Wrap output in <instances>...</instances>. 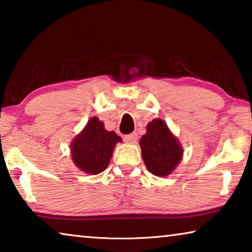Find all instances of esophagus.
<instances>
[{
  "label": "esophagus",
  "mask_w": 252,
  "mask_h": 252,
  "mask_svg": "<svg viewBox=\"0 0 252 252\" xmlns=\"http://www.w3.org/2000/svg\"><path fill=\"white\" fill-rule=\"evenodd\" d=\"M136 139H138V134L136 133H131V134H126L123 136V140L127 143H135Z\"/></svg>",
  "instance_id": "obj_1"
}]
</instances>
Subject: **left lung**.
Returning a JSON list of instances; mask_svg holds the SVG:
<instances>
[{
	"instance_id": "1",
	"label": "left lung",
	"mask_w": 252,
	"mask_h": 252,
	"mask_svg": "<svg viewBox=\"0 0 252 252\" xmlns=\"http://www.w3.org/2000/svg\"><path fill=\"white\" fill-rule=\"evenodd\" d=\"M141 155L147 169L158 177H167L180 163L183 149L162 119L148 123L147 133L140 139Z\"/></svg>"
}]
</instances>
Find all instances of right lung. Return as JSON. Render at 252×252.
I'll use <instances>...</instances> for the list:
<instances>
[{
	"mask_svg": "<svg viewBox=\"0 0 252 252\" xmlns=\"http://www.w3.org/2000/svg\"><path fill=\"white\" fill-rule=\"evenodd\" d=\"M121 141L116 132L105 130L103 122L93 117L71 143L72 160L81 171L99 174L108 168L114 147Z\"/></svg>",
	"mask_w": 252,
	"mask_h": 252,
	"instance_id": "1",
	"label": "right lung"
}]
</instances>
